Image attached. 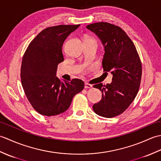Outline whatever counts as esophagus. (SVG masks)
<instances>
[{
    "label": "esophagus",
    "instance_id": "esophagus-1",
    "mask_svg": "<svg viewBox=\"0 0 161 161\" xmlns=\"http://www.w3.org/2000/svg\"><path fill=\"white\" fill-rule=\"evenodd\" d=\"M92 87H93V86H92V85L90 84L85 83V84H84V88H91Z\"/></svg>",
    "mask_w": 161,
    "mask_h": 161
}]
</instances>
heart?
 Segmentation results:
<instances>
[{"instance_id": "heart-1", "label": "heart", "mask_w": 161, "mask_h": 161, "mask_svg": "<svg viewBox=\"0 0 161 161\" xmlns=\"http://www.w3.org/2000/svg\"><path fill=\"white\" fill-rule=\"evenodd\" d=\"M89 40H91V41H95L94 39H91V38H86V40H85V41H89Z\"/></svg>"}]
</instances>
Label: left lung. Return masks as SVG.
Instances as JSON below:
<instances>
[{
	"label": "left lung",
	"mask_w": 161,
	"mask_h": 161,
	"mask_svg": "<svg viewBox=\"0 0 161 161\" xmlns=\"http://www.w3.org/2000/svg\"><path fill=\"white\" fill-rule=\"evenodd\" d=\"M86 28L93 32L104 46L102 67L111 72L112 82L95 84L102 92V100L95 104V114L104 118L122 114L134 100L142 77V64L134 43L118 25L107 22L95 23Z\"/></svg>",
	"instance_id": "8db88e82"
}]
</instances>
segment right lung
<instances>
[{
    "mask_svg": "<svg viewBox=\"0 0 161 161\" xmlns=\"http://www.w3.org/2000/svg\"><path fill=\"white\" fill-rule=\"evenodd\" d=\"M80 25H59L43 30L27 47L20 67L25 94L33 108L42 115L62 114L75 95L84 89L80 79L61 81L56 77L64 61L62 46L67 36Z\"/></svg>",
    "mask_w": 161,
    "mask_h": 161,
    "instance_id": "1",
    "label": "right lung"
}]
</instances>
